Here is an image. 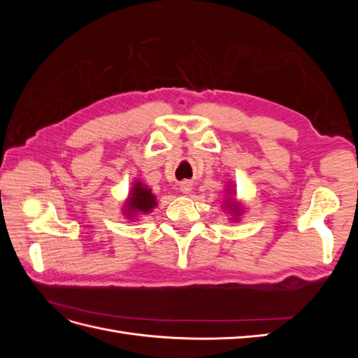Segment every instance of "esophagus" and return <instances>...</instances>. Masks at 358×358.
<instances>
[{
  "instance_id": "34e87169",
  "label": "esophagus",
  "mask_w": 358,
  "mask_h": 358,
  "mask_svg": "<svg viewBox=\"0 0 358 358\" xmlns=\"http://www.w3.org/2000/svg\"><path fill=\"white\" fill-rule=\"evenodd\" d=\"M179 189H180V192H183V194H188V192H191V189H192V183H191L189 180H183V182H180Z\"/></svg>"
}]
</instances>
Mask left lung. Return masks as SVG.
Returning <instances> with one entry per match:
<instances>
[{"instance_id": "8db88e82", "label": "left lung", "mask_w": 358, "mask_h": 358, "mask_svg": "<svg viewBox=\"0 0 358 358\" xmlns=\"http://www.w3.org/2000/svg\"><path fill=\"white\" fill-rule=\"evenodd\" d=\"M227 204H229V206H231V203H227ZM233 210H236V212H237V210H239V209H237V208H236V209H233Z\"/></svg>"}]
</instances>
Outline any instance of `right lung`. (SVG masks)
<instances>
[{
  "instance_id": "1",
  "label": "right lung",
  "mask_w": 358,
  "mask_h": 358,
  "mask_svg": "<svg viewBox=\"0 0 358 358\" xmlns=\"http://www.w3.org/2000/svg\"><path fill=\"white\" fill-rule=\"evenodd\" d=\"M155 204L157 201L150 189H148L142 183L137 182L136 187H133L131 196H129L127 216H136L137 212L148 213L155 208Z\"/></svg>"
}]
</instances>
